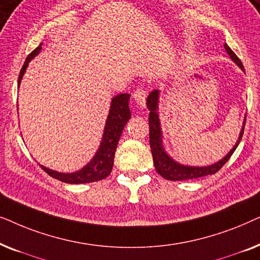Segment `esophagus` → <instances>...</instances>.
<instances>
[{"label":"esophagus","instance_id":"obj_1","mask_svg":"<svg viewBox=\"0 0 260 260\" xmlns=\"http://www.w3.org/2000/svg\"><path fill=\"white\" fill-rule=\"evenodd\" d=\"M147 91L144 88H138V90L135 91L134 93V99L136 102L137 105H140L141 108H144L145 106V102H147Z\"/></svg>","mask_w":260,"mask_h":260}]
</instances>
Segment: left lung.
Masks as SVG:
<instances>
[{
    "label": "left lung",
    "instance_id": "1",
    "mask_svg": "<svg viewBox=\"0 0 260 260\" xmlns=\"http://www.w3.org/2000/svg\"><path fill=\"white\" fill-rule=\"evenodd\" d=\"M227 54L231 56V59L240 67L241 70H244L243 63H241L240 59L238 58L236 53L231 49L227 44L223 45ZM158 95L159 91L154 90L147 98V106L150 110L149 113V142H150V148H151V154L152 159H154L155 169L163 179L170 180V181H184V180H191V179H198V177H202L206 175H212L219 172L222 168V166L229 161L231 156L236 150L238 144L240 143L241 137L244 134V127H245V118L243 129L240 131L239 138H238L237 143L232 148L229 154H227L222 159H220L219 162L214 163V165L208 166V167H188L182 166L180 163L174 161L172 157H169L168 154L165 151L162 145V133H161V126H159V118H158Z\"/></svg>",
    "mask_w": 260,
    "mask_h": 260
}]
</instances>
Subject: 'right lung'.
<instances>
[{"label":"right lung","mask_w":260,"mask_h":260,"mask_svg":"<svg viewBox=\"0 0 260 260\" xmlns=\"http://www.w3.org/2000/svg\"><path fill=\"white\" fill-rule=\"evenodd\" d=\"M41 51V44L27 56L26 61H24L22 69L20 71L19 76V86L22 79L24 72L28 66V62L34 58L35 55L39 54ZM129 93H120L116 97L112 98L111 106H110V112L105 123L104 134H103V140L99 147L98 151L95 152L94 157L91 159L90 163L80 169L79 172L65 174L54 172V170L46 168L44 166H40L49 176L54 177V179L61 181L65 183H88L95 182V181H101L109 176L111 173L113 167V158H115V152L117 149V144L122 135V131L130 119L131 113L129 109Z\"/></svg>","instance_id":"obj_1"}]
</instances>
